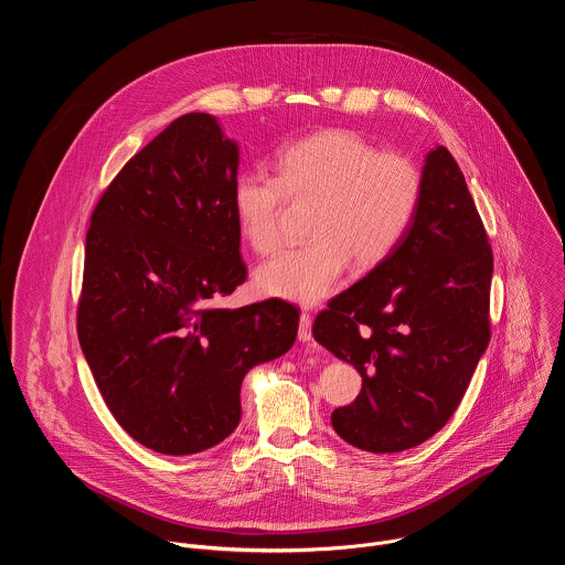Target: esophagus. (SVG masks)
Listing matches in <instances>:
<instances>
[{
  "mask_svg": "<svg viewBox=\"0 0 565 565\" xmlns=\"http://www.w3.org/2000/svg\"><path fill=\"white\" fill-rule=\"evenodd\" d=\"M310 327H312V319H310V315H308V312H301V315H299V331H297L299 342H310V340H312V331H310Z\"/></svg>",
  "mask_w": 565,
  "mask_h": 565,
  "instance_id": "obj_1",
  "label": "esophagus"
}]
</instances>
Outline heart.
Returning a JSON list of instances; mask_svg holds the SVG:
<instances>
[{"label": "heart", "mask_w": 565, "mask_h": 565, "mask_svg": "<svg viewBox=\"0 0 565 565\" xmlns=\"http://www.w3.org/2000/svg\"><path fill=\"white\" fill-rule=\"evenodd\" d=\"M275 177L244 172L232 185V212L246 244L273 253L284 201H315L310 244L262 264L255 288L264 297L315 306L340 286L349 262L371 270L407 236L423 194L414 160L377 149L351 129H321L284 145L273 158Z\"/></svg>", "instance_id": "1"}]
</instances>
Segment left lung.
<instances>
[{
    "instance_id": "left-lung-1",
    "label": "left lung",
    "mask_w": 565,
    "mask_h": 565,
    "mask_svg": "<svg viewBox=\"0 0 565 565\" xmlns=\"http://www.w3.org/2000/svg\"><path fill=\"white\" fill-rule=\"evenodd\" d=\"M492 270L486 225L438 145L425 158L407 236L312 324L315 340L362 375L353 405L331 416L340 438L395 454L447 425L490 344Z\"/></svg>"
}]
</instances>
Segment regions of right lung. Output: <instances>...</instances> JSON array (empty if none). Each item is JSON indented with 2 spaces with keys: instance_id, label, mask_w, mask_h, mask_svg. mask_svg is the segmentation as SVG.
<instances>
[{
  "instance_id": "right-lung-1",
  "label": "right lung",
  "mask_w": 565,
  "mask_h": 565,
  "mask_svg": "<svg viewBox=\"0 0 565 565\" xmlns=\"http://www.w3.org/2000/svg\"><path fill=\"white\" fill-rule=\"evenodd\" d=\"M236 170L238 147L216 118L185 114L129 160L92 214L77 340L118 425L158 454L225 440L246 373L297 338L288 301L212 306L246 281Z\"/></svg>"
}]
</instances>
